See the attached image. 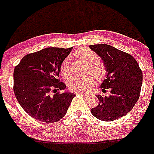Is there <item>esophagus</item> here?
Here are the masks:
<instances>
[{
	"mask_svg": "<svg viewBox=\"0 0 154 154\" xmlns=\"http://www.w3.org/2000/svg\"><path fill=\"white\" fill-rule=\"evenodd\" d=\"M77 95H82V96H89L88 95V94H85V93H77Z\"/></svg>",
	"mask_w": 154,
	"mask_h": 154,
	"instance_id": "esophagus-1",
	"label": "esophagus"
}]
</instances>
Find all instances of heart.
Segmentation results:
<instances>
[{
	"mask_svg": "<svg viewBox=\"0 0 154 154\" xmlns=\"http://www.w3.org/2000/svg\"><path fill=\"white\" fill-rule=\"evenodd\" d=\"M73 56L88 66L89 72L96 77L101 79L105 75L106 69L103 63L97 62L98 56L95 52L86 48H81L73 53ZM60 73L64 78H68L70 75L69 72V61L66 59L60 67ZM95 83V77L87 76L85 77H73L68 81V87L72 91L85 93L90 90Z\"/></svg>",
	"mask_w": 154,
	"mask_h": 154,
	"instance_id": "heart-1",
	"label": "heart"
}]
</instances>
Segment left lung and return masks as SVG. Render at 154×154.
<instances>
[{"mask_svg":"<svg viewBox=\"0 0 154 154\" xmlns=\"http://www.w3.org/2000/svg\"><path fill=\"white\" fill-rule=\"evenodd\" d=\"M101 58L106 75L100 88H109L110 95H96L99 103L91 109L100 121H112L121 118L131 110L139 98L143 84V73L131 55L109 45L89 46Z\"/></svg>","mask_w":154,"mask_h":154,"instance_id":"1","label":"left lung"}]
</instances>
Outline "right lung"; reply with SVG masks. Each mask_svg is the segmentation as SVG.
I'll return each mask as SVG.
<instances>
[{
	"label": "right lung",
	"mask_w": 154,
	"mask_h": 154,
	"mask_svg": "<svg viewBox=\"0 0 154 154\" xmlns=\"http://www.w3.org/2000/svg\"><path fill=\"white\" fill-rule=\"evenodd\" d=\"M73 48H47L25 55L14 69V92L23 109L33 118L52 123L66 115L74 93L64 91L58 79L60 67ZM54 92L51 95V91Z\"/></svg>",
	"instance_id": "obj_1"
}]
</instances>
